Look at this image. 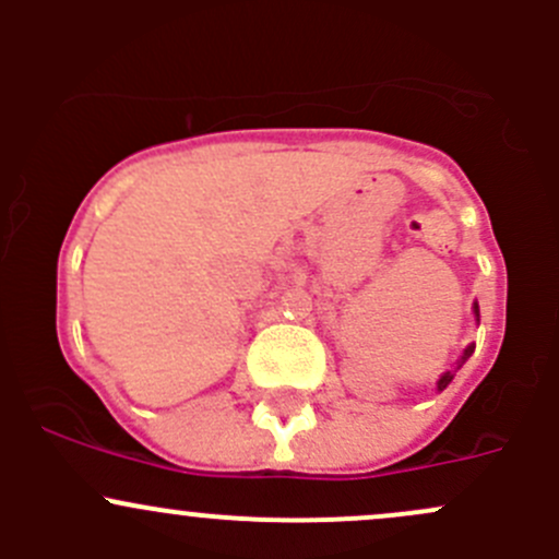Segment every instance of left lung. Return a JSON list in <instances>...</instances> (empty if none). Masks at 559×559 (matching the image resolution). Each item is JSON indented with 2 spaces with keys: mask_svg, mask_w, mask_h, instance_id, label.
Listing matches in <instances>:
<instances>
[{
  "mask_svg": "<svg viewBox=\"0 0 559 559\" xmlns=\"http://www.w3.org/2000/svg\"><path fill=\"white\" fill-rule=\"evenodd\" d=\"M476 316H478V306H476ZM471 352H473V346H467V348H465V354H462V359H460V362H456V368H454V370H449V373H443V376H441V381H438V389H447L449 384H452L454 373H456V370L462 368V362H465V359L471 357Z\"/></svg>",
  "mask_w": 559,
  "mask_h": 559,
  "instance_id": "1",
  "label": "left lung"
}]
</instances>
